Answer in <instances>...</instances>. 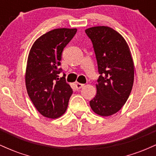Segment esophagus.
<instances>
[{
	"instance_id": "esophagus-1",
	"label": "esophagus",
	"mask_w": 156,
	"mask_h": 156,
	"mask_svg": "<svg viewBox=\"0 0 156 156\" xmlns=\"http://www.w3.org/2000/svg\"><path fill=\"white\" fill-rule=\"evenodd\" d=\"M75 85H76V87L77 89H81L82 87H83L84 84L80 83H78V82H76V83H75Z\"/></svg>"
}]
</instances>
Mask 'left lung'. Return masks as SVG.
<instances>
[{
    "mask_svg": "<svg viewBox=\"0 0 156 156\" xmlns=\"http://www.w3.org/2000/svg\"><path fill=\"white\" fill-rule=\"evenodd\" d=\"M92 41L98 72L97 94L89 102L91 108L102 117L119 112L126 103L133 85L134 64L124 37L108 26L85 30Z\"/></svg>",
    "mask_w": 156,
    "mask_h": 156,
    "instance_id": "8db88e82",
    "label": "left lung"
}]
</instances>
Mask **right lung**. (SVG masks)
Instances as JSON below:
<instances>
[{"label": "right lung", "instance_id": "1", "mask_svg": "<svg viewBox=\"0 0 156 156\" xmlns=\"http://www.w3.org/2000/svg\"><path fill=\"white\" fill-rule=\"evenodd\" d=\"M77 28H55L39 37L29 51L26 86L30 99L44 117L56 119L65 113L73 89L59 77L62 53Z\"/></svg>", "mask_w": 156, "mask_h": 156}]
</instances>
